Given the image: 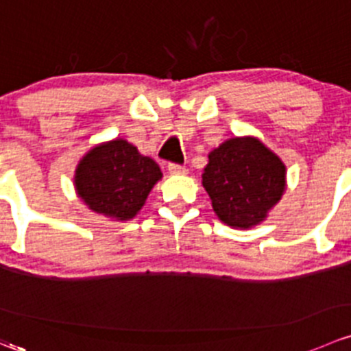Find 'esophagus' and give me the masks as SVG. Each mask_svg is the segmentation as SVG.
I'll return each instance as SVG.
<instances>
[{
    "label": "esophagus",
    "instance_id": "esophagus-1",
    "mask_svg": "<svg viewBox=\"0 0 351 351\" xmlns=\"http://www.w3.org/2000/svg\"><path fill=\"white\" fill-rule=\"evenodd\" d=\"M168 171H169V175H183V173H185V166L175 165V162H169Z\"/></svg>",
    "mask_w": 351,
    "mask_h": 351
}]
</instances>
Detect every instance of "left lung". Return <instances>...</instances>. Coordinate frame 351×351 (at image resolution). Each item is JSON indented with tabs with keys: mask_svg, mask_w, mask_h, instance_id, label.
<instances>
[{
	"mask_svg": "<svg viewBox=\"0 0 351 351\" xmlns=\"http://www.w3.org/2000/svg\"><path fill=\"white\" fill-rule=\"evenodd\" d=\"M202 185L228 226L262 223L287 189V166L255 137H234L209 154Z\"/></svg>",
	"mask_w": 351,
	"mask_h": 351,
	"instance_id": "1",
	"label": "left lung"
}]
</instances>
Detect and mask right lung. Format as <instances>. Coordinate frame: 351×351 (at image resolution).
Returning a JSON list of instances; mask_svg holds the SVG:
<instances>
[{
    "mask_svg": "<svg viewBox=\"0 0 351 351\" xmlns=\"http://www.w3.org/2000/svg\"><path fill=\"white\" fill-rule=\"evenodd\" d=\"M162 173L123 138L90 149L75 169V190L94 213L117 221L137 216Z\"/></svg>",
    "mask_w": 351,
    "mask_h": 351,
    "instance_id": "right-lung-1",
    "label": "right lung"
}]
</instances>
